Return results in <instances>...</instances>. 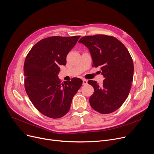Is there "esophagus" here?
<instances>
[{
  "instance_id": "34e87169",
  "label": "esophagus",
  "mask_w": 154,
  "mask_h": 154,
  "mask_svg": "<svg viewBox=\"0 0 154 154\" xmlns=\"http://www.w3.org/2000/svg\"><path fill=\"white\" fill-rule=\"evenodd\" d=\"M82 81H83V85H86L88 84V81H87L86 79H83Z\"/></svg>"
}]
</instances>
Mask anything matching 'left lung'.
<instances>
[{"label": "left lung", "mask_w": 154, "mask_h": 154, "mask_svg": "<svg viewBox=\"0 0 154 154\" xmlns=\"http://www.w3.org/2000/svg\"><path fill=\"white\" fill-rule=\"evenodd\" d=\"M79 43L89 50L92 66H100L104 77L101 85L88 81L94 88L89 103L95 111L109 114L120 108L128 97L133 78V62L128 50L116 38L105 35L84 36Z\"/></svg>", "instance_id": "left-lung-1"}]
</instances>
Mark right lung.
I'll list each match as a JSON object with an SVG mask.
<instances>
[{"label": "right lung", "instance_id": "1", "mask_svg": "<svg viewBox=\"0 0 154 154\" xmlns=\"http://www.w3.org/2000/svg\"><path fill=\"white\" fill-rule=\"evenodd\" d=\"M80 37L46 38L33 46L26 57V92L32 104L46 116L55 119L65 115L82 84L76 77L61 83L58 77L60 66L66 65V55Z\"/></svg>", "mask_w": 154, "mask_h": 154}]
</instances>
